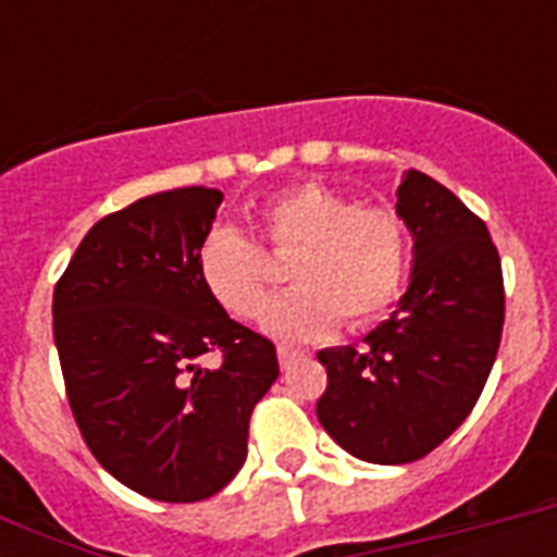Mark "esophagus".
Segmentation results:
<instances>
[{"label": "esophagus", "instance_id": "1", "mask_svg": "<svg viewBox=\"0 0 557 557\" xmlns=\"http://www.w3.org/2000/svg\"><path fill=\"white\" fill-rule=\"evenodd\" d=\"M277 358H280V367H283V370H292V367H295L297 361L304 358V352H300V349L280 347V349H277Z\"/></svg>", "mask_w": 557, "mask_h": 557}]
</instances>
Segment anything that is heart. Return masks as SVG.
Segmentation results:
<instances>
[{
  "label": "heart",
  "mask_w": 557,
  "mask_h": 557,
  "mask_svg": "<svg viewBox=\"0 0 557 557\" xmlns=\"http://www.w3.org/2000/svg\"><path fill=\"white\" fill-rule=\"evenodd\" d=\"M274 253H295V288L274 297L260 330L277 341H314L341 323L387 312L407 271V227L393 208L358 205L321 182L283 187L257 213ZM201 288L234 318H253L269 295L271 269L260 245L234 225H216L196 253Z\"/></svg>",
  "instance_id": "heart-1"
}]
</instances>
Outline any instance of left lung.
Instances as JSON below:
<instances>
[{
  "mask_svg": "<svg viewBox=\"0 0 557 557\" xmlns=\"http://www.w3.org/2000/svg\"><path fill=\"white\" fill-rule=\"evenodd\" d=\"M396 213L413 236L396 312L361 347L318 352L323 431L375 466L413 462L466 422L503 335L500 257L483 219L419 170L401 176Z\"/></svg>",
  "mask_w": 557,
  "mask_h": 557,
  "instance_id": "left-lung-1",
  "label": "left lung"
}]
</instances>
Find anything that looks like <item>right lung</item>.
<instances>
[{"mask_svg": "<svg viewBox=\"0 0 557 557\" xmlns=\"http://www.w3.org/2000/svg\"><path fill=\"white\" fill-rule=\"evenodd\" d=\"M213 187L152 193L91 225L54 288V344L83 440L126 488L196 503L248 457V419L280 375L269 338L210 300L196 253ZM219 351L208 371L201 355Z\"/></svg>", "mask_w": 557, "mask_h": 557, "instance_id": "1", "label": "right lung"}]
</instances>
